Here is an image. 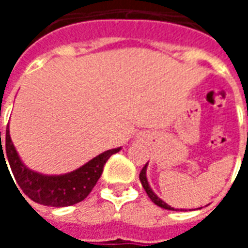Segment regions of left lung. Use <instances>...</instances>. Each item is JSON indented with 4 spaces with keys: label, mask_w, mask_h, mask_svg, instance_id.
<instances>
[{
    "label": "left lung",
    "mask_w": 248,
    "mask_h": 248,
    "mask_svg": "<svg viewBox=\"0 0 248 248\" xmlns=\"http://www.w3.org/2000/svg\"><path fill=\"white\" fill-rule=\"evenodd\" d=\"M146 169H147V163L145 165V167L140 170V183H142V186H143V188H145V191L147 192V195H149V198H150L153 202L155 203L156 206H159V207L162 208H166V210H174V207H171V206H169L166 202H163L161 198H158L154 194V191H153V188L150 187V185H149V182H147V177H146Z\"/></svg>",
    "instance_id": "1"
}]
</instances>
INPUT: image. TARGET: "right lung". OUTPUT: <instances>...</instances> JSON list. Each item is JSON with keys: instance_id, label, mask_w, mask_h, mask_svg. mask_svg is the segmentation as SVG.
Here are the masks:
<instances>
[{"instance_id": "obj_1", "label": "right lung", "mask_w": 248, "mask_h": 248, "mask_svg": "<svg viewBox=\"0 0 248 248\" xmlns=\"http://www.w3.org/2000/svg\"><path fill=\"white\" fill-rule=\"evenodd\" d=\"M119 150L121 147L105 151L79 169L67 174L44 175L28 169L19 159L18 153L9 134V124L6 127V137L3 145L1 143L0 131V165L1 159L3 161L5 167H8L6 162H9V166L12 169L14 179L18 183L19 188L31 201L51 207H66L83 201L90 194L93 187L95 186L99 177L102 175L105 163L110 156Z\"/></svg>"}]
</instances>
